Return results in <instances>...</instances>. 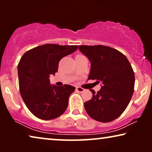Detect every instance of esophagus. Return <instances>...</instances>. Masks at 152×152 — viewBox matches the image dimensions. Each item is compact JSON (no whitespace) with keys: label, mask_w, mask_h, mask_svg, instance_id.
I'll return each mask as SVG.
<instances>
[{"label":"esophagus","mask_w":152,"mask_h":152,"mask_svg":"<svg viewBox=\"0 0 152 152\" xmlns=\"http://www.w3.org/2000/svg\"><path fill=\"white\" fill-rule=\"evenodd\" d=\"M76 90H77V92H79V93H83V92H84V91H85L84 88H81V87H77Z\"/></svg>","instance_id":"1"}]
</instances>
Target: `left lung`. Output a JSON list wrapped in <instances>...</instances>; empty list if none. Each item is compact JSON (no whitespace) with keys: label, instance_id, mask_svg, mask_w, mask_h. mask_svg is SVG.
<instances>
[{"label":"left lung","instance_id":"obj_1","mask_svg":"<svg viewBox=\"0 0 152 152\" xmlns=\"http://www.w3.org/2000/svg\"><path fill=\"white\" fill-rule=\"evenodd\" d=\"M91 62L88 80H97L102 88L84 103L91 118L109 122L124 111L134 93L135 75L127 58L118 50L104 45H79Z\"/></svg>","mask_w":152,"mask_h":152}]
</instances>
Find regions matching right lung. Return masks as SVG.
Here are the masks:
<instances>
[{
    "instance_id": "right-lung-1",
    "label": "right lung",
    "mask_w": 152,
    "mask_h": 152,
    "mask_svg": "<svg viewBox=\"0 0 152 152\" xmlns=\"http://www.w3.org/2000/svg\"><path fill=\"white\" fill-rule=\"evenodd\" d=\"M77 45H42L27 51L18 65L19 90L26 107L39 119L57 118L66 111L75 88L68 84L51 85L50 75L58 71L62 58L74 53Z\"/></svg>"
}]
</instances>
